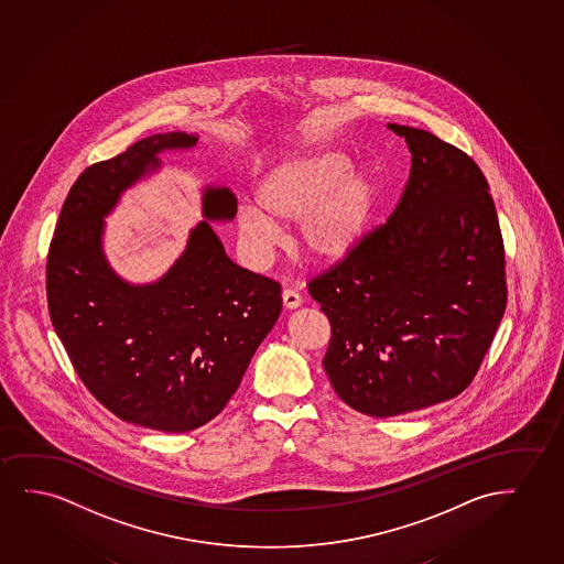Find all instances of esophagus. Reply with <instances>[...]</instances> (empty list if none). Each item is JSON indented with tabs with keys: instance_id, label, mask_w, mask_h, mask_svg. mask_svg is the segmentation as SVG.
I'll return each instance as SVG.
<instances>
[{
	"instance_id": "obj_1",
	"label": "esophagus",
	"mask_w": 564,
	"mask_h": 564,
	"mask_svg": "<svg viewBox=\"0 0 564 564\" xmlns=\"http://www.w3.org/2000/svg\"><path fill=\"white\" fill-rule=\"evenodd\" d=\"M282 302H284V307H286V310H297V307L302 305L303 300L302 295L288 288V290L282 292Z\"/></svg>"
}]
</instances>
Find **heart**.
<instances>
[{"mask_svg":"<svg viewBox=\"0 0 564 564\" xmlns=\"http://www.w3.org/2000/svg\"><path fill=\"white\" fill-rule=\"evenodd\" d=\"M349 170L351 160L336 149H311L270 167L254 193L259 208H238L239 236L254 261L270 253L276 224L290 223L311 261L333 264L356 253L373 226L379 189L373 175Z\"/></svg>","mask_w":564,"mask_h":564,"instance_id":"1","label":"heart"}]
</instances>
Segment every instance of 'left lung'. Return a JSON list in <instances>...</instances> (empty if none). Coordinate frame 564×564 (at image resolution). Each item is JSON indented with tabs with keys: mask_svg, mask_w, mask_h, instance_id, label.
<instances>
[{
	"mask_svg": "<svg viewBox=\"0 0 564 564\" xmlns=\"http://www.w3.org/2000/svg\"><path fill=\"white\" fill-rule=\"evenodd\" d=\"M387 224L307 288L330 321L323 366L357 412L394 417L458 397L507 307L505 246L484 172L423 129Z\"/></svg>",
	"mask_w": 564,
	"mask_h": 564,
	"instance_id": "obj_1",
	"label": "left lung"
}]
</instances>
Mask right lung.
Segmentation results:
<instances>
[{"label": "right lung", "mask_w": 564, "mask_h": 564, "mask_svg": "<svg viewBox=\"0 0 564 564\" xmlns=\"http://www.w3.org/2000/svg\"><path fill=\"white\" fill-rule=\"evenodd\" d=\"M197 135L159 133L88 166L73 183L50 243L52 325L73 367L119 420L185 433L223 412L282 310L280 284L241 269L207 220L238 210L228 187H207L203 216L164 276L129 284L102 249L104 216L123 191L160 167L164 151Z\"/></svg>", "instance_id": "obj_1"}]
</instances>
